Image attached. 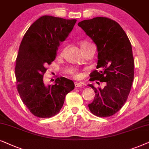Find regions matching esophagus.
<instances>
[{"instance_id": "34e87169", "label": "esophagus", "mask_w": 149, "mask_h": 149, "mask_svg": "<svg viewBox=\"0 0 149 149\" xmlns=\"http://www.w3.org/2000/svg\"><path fill=\"white\" fill-rule=\"evenodd\" d=\"M82 85L80 84V83H76L75 84V86L76 87V88H79V87H82Z\"/></svg>"}]
</instances>
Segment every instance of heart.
<instances>
[{
	"label": "heart",
	"instance_id": "b5f03b06",
	"mask_svg": "<svg viewBox=\"0 0 149 149\" xmlns=\"http://www.w3.org/2000/svg\"><path fill=\"white\" fill-rule=\"evenodd\" d=\"M89 44H90V43H88V42H85V41H84V42H82V43H81V45H80L81 49H84V47H86L87 45H88ZM64 51H65V48H63L62 49H61V54H63V52H64ZM71 76L75 79H80L81 78H82V74L81 73L78 72V71H72L71 72Z\"/></svg>",
	"mask_w": 149,
	"mask_h": 149
}]
</instances>
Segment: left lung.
<instances>
[{
	"label": "left lung",
	"mask_w": 149,
	"mask_h": 149,
	"mask_svg": "<svg viewBox=\"0 0 149 149\" xmlns=\"http://www.w3.org/2000/svg\"><path fill=\"white\" fill-rule=\"evenodd\" d=\"M78 25L97 46L100 71L91 72L90 80L106 83L103 89L89 85L95 93L89 110L99 117H108L120 110L130 93L134 76L132 45L122 27L108 17L85 19Z\"/></svg>",
	"instance_id": "left-lung-1"
}]
</instances>
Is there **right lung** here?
<instances>
[{"mask_svg": "<svg viewBox=\"0 0 149 149\" xmlns=\"http://www.w3.org/2000/svg\"><path fill=\"white\" fill-rule=\"evenodd\" d=\"M76 19L43 15L29 28L19 45L15 61L17 90L31 113L49 118L60 112L65 96L74 88L72 80L56 78L55 84H44L47 65L54 61L57 47L72 31Z\"/></svg>", "mask_w": 149, "mask_h": 149, "instance_id": "1", "label": "right lung"}]
</instances>
